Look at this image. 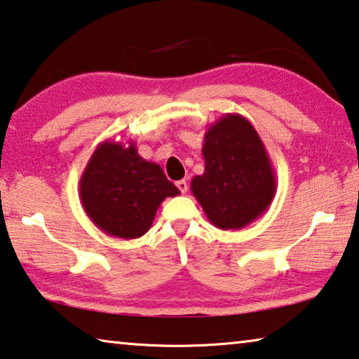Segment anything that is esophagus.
<instances>
[{"mask_svg":"<svg viewBox=\"0 0 359 359\" xmlns=\"http://www.w3.org/2000/svg\"><path fill=\"white\" fill-rule=\"evenodd\" d=\"M175 185H177V188L180 190V193H187V190H188V182H187L185 179L179 180L177 184H175Z\"/></svg>","mask_w":359,"mask_h":359,"instance_id":"34e87169","label":"esophagus"}]
</instances>
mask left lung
<instances>
[{"label": "left lung", "instance_id": "obj_1", "mask_svg": "<svg viewBox=\"0 0 359 359\" xmlns=\"http://www.w3.org/2000/svg\"><path fill=\"white\" fill-rule=\"evenodd\" d=\"M204 172L191 180L193 196L209 222L241 229L269 209L277 179L257 130L239 114H224L204 135Z\"/></svg>", "mask_w": 359, "mask_h": 359}]
</instances>
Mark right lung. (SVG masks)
<instances>
[{
	"label": "right lung",
	"mask_w": 359,
	"mask_h": 359,
	"mask_svg": "<svg viewBox=\"0 0 359 359\" xmlns=\"http://www.w3.org/2000/svg\"><path fill=\"white\" fill-rule=\"evenodd\" d=\"M79 193L95 226L120 239L141 238L160 204L180 194L160 165L137 154L133 141L101 142L83 169Z\"/></svg>",
	"instance_id": "add662e5"
}]
</instances>
